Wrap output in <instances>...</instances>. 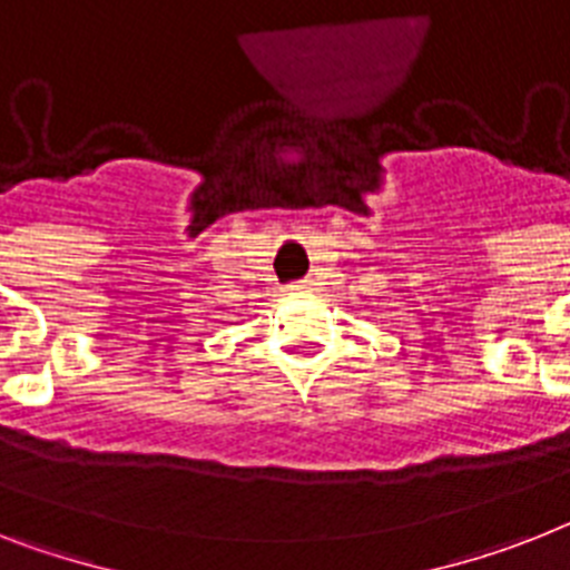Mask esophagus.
<instances>
[{
	"instance_id": "34e87169",
	"label": "esophagus",
	"mask_w": 570,
	"mask_h": 570,
	"mask_svg": "<svg viewBox=\"0 0 570 570\" xmlns=\"http://www.w3.org/2000/svg\"><path fill=\"white\" fill-rule=\"evenodd\" d=\"M309 289V281H298V284L289 286V293H307Z\"/></svg>"
}]
</instances>
